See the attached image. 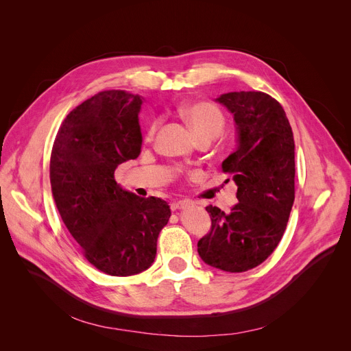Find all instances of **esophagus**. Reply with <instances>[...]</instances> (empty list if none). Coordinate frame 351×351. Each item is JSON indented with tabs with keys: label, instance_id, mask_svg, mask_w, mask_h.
Here are the masks:
<instances>
[{
	"label": "esophagus",
	"instance_id": "1",
	"mask_svg": "<svg viewBox=\"0 0 351 351\" xmlns=\"http://www.w3.org/2000/svg\"><path fill=\"white\" fill-rule=\"evenodd\" d=\"M191 204H192V202H191L189 199H182V200L173 202V203H172V208H173V210H176V208H184V207H188V206H191Z\"/></svg>",
	"mask_w": 351,
	"mask_h": 351
}]
</instances>
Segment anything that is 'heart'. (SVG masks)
Listing matches in <instances>:
<instances>
[{
  "label": "heart",
  "instance_id": "heart-1",
  "mask_svg": "<svg viewBox=\"0 0 351 351\" xmlns=\"http://www.w3.org/2000/svg\"><path fill=\"white\" fill-rule=\"evenodd\" d=\"M178 115L189 125L197 139H215L226 127V117L221 110L207 101L182 104L178 107ZM156 128V121L149 124L145 132V141H152Z\"/></svg>",
  "mask_w": 351,
  "mask_h": 351
}]
</instances>
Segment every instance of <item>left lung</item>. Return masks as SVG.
Returning <instances> with one entry per match:
<instances>
[{
  "mask_svg": "<svg viewBox=\"0 0 351 351\" xmlns=\"http://www.w3.org/2000/svg\"><path fill=\"white\" fill-rule=\"evenodd\" d=\"M239 130L237 151L221 163L232 175L239 202L224 213L206 210L212 227L197 243L200 258L226 272L263 264L281 241L295 200V141L287 114L263 91L221 95Z\"/></svg>",
  "mask_w": 351,
  "mask_h": 351,
  "instance_id": "1",
  "label": "left lung"
}]
</instances>
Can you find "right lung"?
<instances>
[{"instance_id":"obj_1","label":"right lung","mask_w":351,"mask_h":351,"mask_svg":"<svg viewBox=\"0 0 351 351\" xmlns=\"http://www.w3.org/2000/svg\"><path fill=\"white\" fill-rule=\"evenodd\" d=\"M143 100L104 90L63 120L51 154V184L59 215L86 260L112 276L148 269L159 231L171 217L159 197L123 191L115 168L141 154L138 112Z\"/></svg>"}]
</instances>
